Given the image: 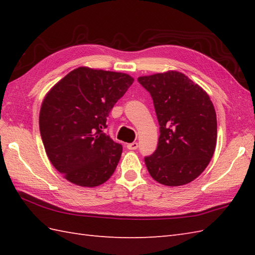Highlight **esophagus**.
I'll list each match as a JSON object with an SVG mask.
<instances>
[{
	"label": "esophagus",
	"mask_w": 255,
	"mask_h": 255,
	"mask_svg": "<svg viewBox=\"0 0 255 255\" xmlns=\"http://www.w3.org/2000/svg\"><path fill=\"white\" fill-rule=\"evenodd\" d=\"M127 148L129 150H136L138 148V142H131L127 144Z\"/></svg>",
	"instance_id": "esophagus-1"
}]
</instances>
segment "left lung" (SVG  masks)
I'll list each match as a JSON object with an SVG mask.
<instances>
[{"instance_id":"1","label":"left lung","mask_w":255,"mask_h":255,"mask_svg":"<svg viewBox=\"0 0 255 255\" xmlns=\"http://www.w3.org/2000/svg\"><path fill=\"white\" fill-rule=\"evenodd\" d=\"M147 90L160 125L158 148L145 156L153 180L181 186L198 177L209 164L217 142V117L208 94L177 71L138 78Z\"/></svg>"}]
</instances>
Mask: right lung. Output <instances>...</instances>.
Wrapping results in <instances>:
<instances>
[{
    "mask_svg": "<svg viewBox=\"0 0 255 255\" xmlns=\"http://www.w3.org/2000/svg\"><path fill=\"white\" fill-rule=\"evenodd\" d=\"M132 82L126 73L80 67L46 94L39 113L42 143L51 164L69 182L95 187L115 172L123 147L103 129Z\"/></svg>",
    "mask_w": 255,
    "mask_h": 255,
    "instance_id": "obj_1",
    "label": "right lung"
}]
</instances>
